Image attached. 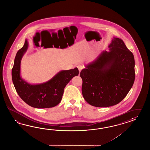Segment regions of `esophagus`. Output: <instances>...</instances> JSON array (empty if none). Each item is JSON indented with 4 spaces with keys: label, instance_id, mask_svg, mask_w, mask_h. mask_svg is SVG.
I'll return each instance as SVG.
<instances>
[{
    "label": "esophagus",
    "instance_id": "obj_1",
    "mask_svg": "<svg viewBox=\"0 0 150 150\" xmlns=\"http://www.w3.org/2000/svg\"><path fill=\"white\" fill-rule=\"evenodd\" d=\"M77 68H78V69L79 70V72L80 73L81 71L82 70V69L83 68V67L82 66H81V65H79V66H77Z\"/></svg>",
    "mask_w": 150,
    "mask_h": 150
}]
</instances>
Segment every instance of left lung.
<instances>
[{"instance_id": "8db88e82", "label": "left lung", "mask_w": 150, "mask_h": 150, "mask_svg": "<svg viewBox=\"0 0 150 150\" xmlns=\"http://www.w3.org/2000/svg\"><path fill=\"white\" fill-rule=\"evenodd\" d=\"M108 48L109 51L101 52L80 73L83 96L89 104L98 107L121 102L135 80L134 56L124 41L113 37Z\"/></svg>"}]
</instances>
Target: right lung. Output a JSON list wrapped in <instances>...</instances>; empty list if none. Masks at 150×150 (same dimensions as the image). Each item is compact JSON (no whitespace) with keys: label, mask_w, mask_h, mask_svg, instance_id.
Listing matches in <instances>:
<instances>
[{"label":"right lung","mask_w":150,"mask_h":150,"mask_svg":"<svg viewBox=\"0 0 150 150\" xmlns=\"http://www.w3.org/2000/svg\"><path fill=\"white\" fill-rule=\"evenodd\" d=\"M28 46V41L25 40L23 47L15 57L12 69V82L15 89L20 98L29 106L36 108L54 107L61 102L66 85L73 77L79 75V70L75 68L61 70L46 82L30 84L21 76V60Z\"/></svg>","instance_id":"add662e5"}]
</instances>
